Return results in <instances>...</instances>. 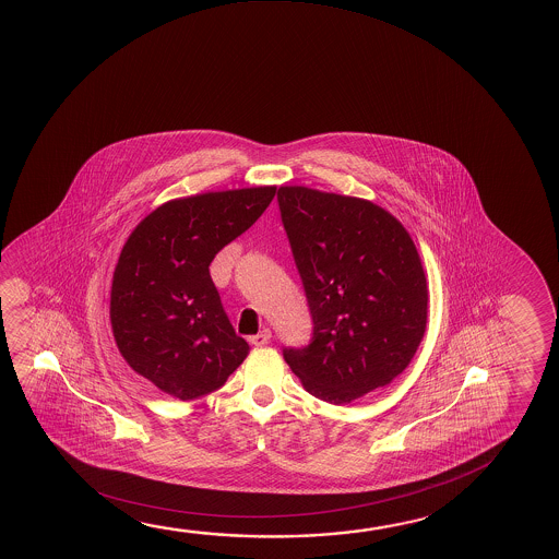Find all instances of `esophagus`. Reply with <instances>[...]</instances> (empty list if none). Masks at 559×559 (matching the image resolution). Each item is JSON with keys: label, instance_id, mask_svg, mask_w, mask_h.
<instances>
[{"label": "esophagus", "instance_id": "esophagus-1", "mask_svg": "<svg viewBox=\"0 0 559 559\" xmlns=\"http://www.w3.org/2000/svg\"><path fill=\"white\" fill-rule=\"evenodd\" d=\"M271 336H273L271 335V331H269V329H263V331L258 333V335L249 336L248 341L253 344V346H263V344L271 341Z\"/></svg>", "mask_w": 559, "mask_h": 559}]
</instances>
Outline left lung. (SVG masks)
<instances>
[{
  "label": "left lung",
  "instance_id": "8db88e82",
  "mask_svg": "<svg viewBox=\"0 0 559 559\" xmlns=\"http://www.w3.org/2000/svg\"><path fill=\"white\" fill-rule=\"evenodd\" d=\"M276 199L313 323L310 344L284 348V360L311 395L350 403L413 360L428 318L420 255L366 199L300 186Z\"/></svg>",
  "mask_w": 559,
  "mask_h": 559
}]
</instances>
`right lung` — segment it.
Instances as JSON below:
<instances>
[{"label": "right lung", "instance_id": "right-lung-1", "mask_svg": "<svg viewBox=\"0 0 559 559\" xmlns=\"http://www.w3.org/2000/svg\"><path fill=\"white\" fill-rule=\"evenodd\" d=\"M276 188L176 199L145 216L114 271L110 319L121 356L180 401L209 395L246 360L209 273L216 253L246 233Z\"/></svg>", "mask_w": 559, "mask_h": 559}]
</instances>
